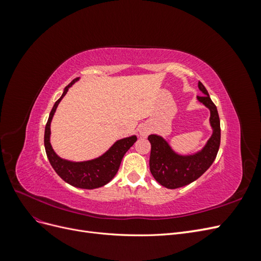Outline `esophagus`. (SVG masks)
<instances>
[{
	"mask_svg": "<svg viewBox=\"0 0 261 261\" xmlns=\"http://www.w3.org/2000/svg\"><path fill=\"white\" fill-rule=\"evenodd\" d=\"M139 133H140L141 136H147V134H148V132H147L146 129H144V128H141V129L139 130Z\"/></svg>",
	"mask_w": 261,
	"mask_h": 261,
	"instance_id": "obj_1",
	"label": "esophagus"
}]
</instances>
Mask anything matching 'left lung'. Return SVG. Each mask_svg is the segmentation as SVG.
<instances>
[{
    "instance_id": "obj_1",
    "label": "left lung",
    "mask_w": 261,
    "mask_h": 261,
    "mask_svg": "<svg viewBox=\"0 0 261 261\" xmlns=\"http://www.w3.org/2000/svg\"><path fill=\"white\" fill-rule=\"evenodd\" d=\"M198 87L203 94L197 97V99L210 110V124L213 129L212 136L201 151L192 155H179L173 151L162 137L158 135L148 137L151 144L150 172L158 183L170 189L183 187L200 177L210 168L219 151L221 128L218 110L200 82Z\"/></svg>"
}]
</instances>
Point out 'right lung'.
Instances as JSON below:
<instances>
[{
	"instance_id": "1",
	"label": "right lung",
	"mask_w": 261,
	"mask_h": 261,
	"mask_svg": "<svg viewBox=\"0 0 261 261\" xmlns=\"http://www.w3.org/2000/svg\"><path fill=\"white\" fill-rule=\"evenodd\" d=\"M77 81L78 77L65 87L62 97L55 102L51 110L49 120L46 122L44 129V148L52 168L63 180H65L66 183L74 187L93 189L108 184L115 176L118 169H120L124 154L127 152V150L134 145V143H136L137 137L130 136L117 140L105 154H102L97 159L84 162H72L61 159L54 152L50 144V125L55 110H57L61 100L66 94L69 87Z\"/></svg>"
}]
</instances>
